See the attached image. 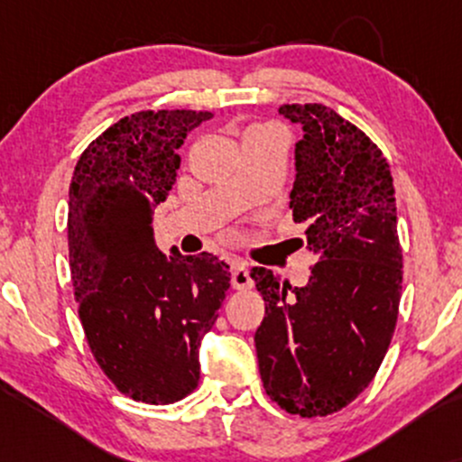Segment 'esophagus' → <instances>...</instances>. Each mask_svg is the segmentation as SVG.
<instances>
[{
	"mask_svg": "<svg viewBox=\"0 0 462 462\" xmlns=\"http://www.w3.org/2000/svg\"><path fill=\"white\" fill-rule=\"evenodd\" d=\"M232 286H235V289H249V286H252V275H249L247 263H232Z\"/></svg>",
	"mask_w": 462,
	"mask_h": 462,
	"instance_id": "obj_1",
	"label": "esophagus"
}]
</instances>
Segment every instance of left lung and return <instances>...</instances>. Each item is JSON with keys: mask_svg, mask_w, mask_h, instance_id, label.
Segmentation results:
<instances>
[{"mask_svg": "<svg viewBox=\"0 0 462 462\" xmlns=\"http://www.w3.org/2000/svg\"><path fill=\"white\" fill-rule=\"evenodd\" d=\"M298 124L291 208L315 264L291 286L254 267L264 319L254 334L264 391L286 412L323 417L363 393L393 337L402 249L389 162L365 132L323 104H286Z\"/></svg>", "mask_w": 462, "mask_h": 462, "instance_id": "1", "label": "left lung"}]
</instances>
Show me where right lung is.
<instances>
[{"instance_id": "add662e5", "label": "right lung", "mask_w": 462, "mask_h": 462, "mask_svg": "<svg viewBox=\"0 0 462 462\" xmlns=\"http://www.w3.org/2000/svg\"><path fill=\"white\" fill-rule=\"evenodd\" d=\"M213 113L143 110L84 150L69 187V258L79 321L99 367L124 395L173 404L199 384L201 338L230 289L219 256H164L153 210L180 169L178 150Z\"/></svg>"}]
</instances>
